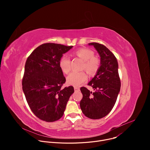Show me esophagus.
<instances>
[{
    "instance_id": "1",
    "label": "esophagus",
    "mask_w": 150,
    "mask_h": 150,
    "mask_svg": "<svg viewBox=\"0 0 150 150\" xmlns=\"http://www.w3.org/2000/svg\"><path fill=\"white\" fill-rule=\"evenodd\" d=\"M74 90H75V92H78L79 91V88L78 87H74Z\"/></svg>"
}]
</instances>
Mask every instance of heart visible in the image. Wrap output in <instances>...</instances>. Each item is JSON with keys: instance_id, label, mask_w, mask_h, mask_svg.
I'll return each mask as SVG.
<instances>
[{"instance_id": "heart-1", "label": "heart", "mask_w": 150, "mask_h": 150, "mask_svg": "<svg viewBox=\"0 0 150 150\" xmlns=\"http://www.w3.org/2000/svg\"><path fill=\"white\" fill-rule=\"evenodd\" d=\"M74 54L82 59L84 62L82 69H85L90 75H94L98 70L100 61L94 57L93 52L86 49H79L74 52ZM70 59L67 56H62L59 60V67L64 74H68L71 70ZM87 76L84 72H72L67 77V81L69 85L79 87L87 80Z\"/></svg>"}]
</instances>
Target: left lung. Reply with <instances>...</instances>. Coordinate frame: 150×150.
<instances>
[{"label": "left lung", "mask_w": 150, "mask_h": 150, "mask_svg": "<svg viewBox=\"0 0 150 150\" xmlns=\"http://www.w3.org/2000/svg\"><path fill=\"white\" fill-rule=\"evenodd\" d=\"M100 56V66L94 77L88 83L94 93L87 88H80L82 98L80 108L85 116L98 119L108 115L112 110L120 89L118 63L115 55L105 46L91 42Z\"/></svg>", "instance_id": "1"}]
</instances>
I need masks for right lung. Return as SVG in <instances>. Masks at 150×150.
I'll return each mask as SVG.
<instances>
[{"mask_svg":"<svg viewBox=\"0 0 150 150\" xmlns=\"http://www.w3.org/2000/svg\"><path fill=\"white\" fill-rule=\"evenodd\" d=\"M48 42L37 47L28 56L23 78V90L33 113L52 122L60 119L74 93L72 86L62 89L66 79L59 67L63 54L72 48Z\"/></svg>","mask_w":150,"mask_h":150,"instance_id":"right-lung-1","label":"right lung"}]
</instances>
